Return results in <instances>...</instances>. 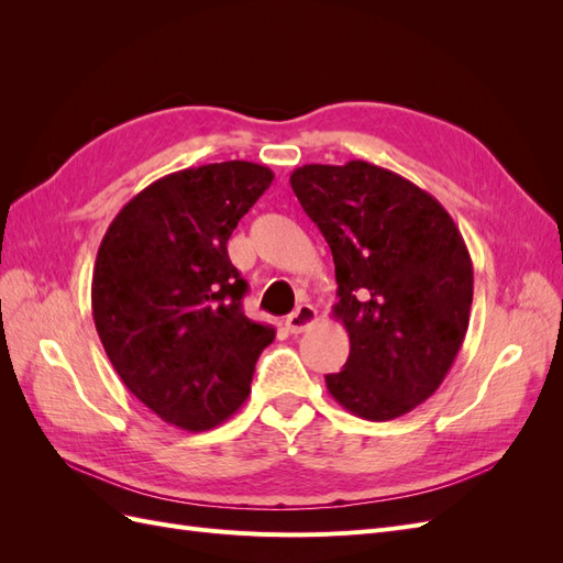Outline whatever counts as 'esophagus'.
Segmentation results:
<instances>
[{"label": "esophagus", "instance_id": "obj_1", "mask_svg": "<svg viewBox=\"0 0 563 563\" xmlns=\"http://www.w3.org/2000/svg\"><path fill=\"white\" fill-rule=\"evenodd\" d=\"M314 323H317V310L312 308V305H300L296 312L288 314L286 329L291 333H302V331H308L310 327H314Z\"/></svg>", "mask_w": 563, "mask_h": 563}]
</instances>
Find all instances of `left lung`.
Listing matches in <instances>:
<instances>
[{"label": "left lung", "mask_w": 563, "mask_h": 563, "mask_svg": "<svg viewBox=\"0 0 563 563\" xmlns=\"http://www.w3.org/2000/svg\"><path fill=\"white\" fill-rule=\"evenodd\" d=\"M302 211L327 240L333 314L350 356L331 397L364 420H391L430 399L463 345L474 272L463 234L418 185L362 159L291 174Z\"/></svg>", "instance_id": "left-lung-1"}]
</instances>
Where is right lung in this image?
<instances>
[{
    "mask_svg": "<svg viewBox=\"0 0 563 563\" xmlns=\"http://www.w3.org/2000/svg\"><path fill=\"white\" fill-rule=\"evenodd\" d=\"M275 174L220 162L168 174L135 195L100 242L91 308L114 371L180 430L228 420L275 329L242 310L249 284L228 240Z\"/></svg>",
    "mask_w": 563,
    "mask_h": 563,
    "instance_id": "add662e5",
    "label": "right lung"
}]
</instances>
